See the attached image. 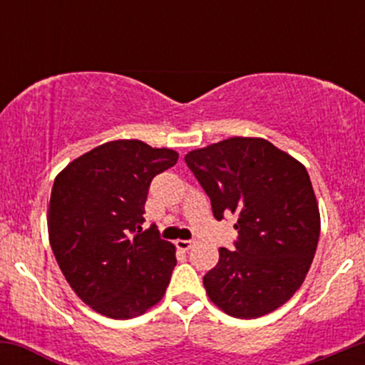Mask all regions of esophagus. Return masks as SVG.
<instances>
[{"instance_id": "obj_1", "label": "esophagus", "mask_w": 365, "mask_h": 365, "mask_svg": "<svg viewBox=\"0 0 365 365\" xmlns=\"http://www.w3.org/2000/svg\"><path fill=\"white\" fill-rule=\"evenodd\" d=\"M175 245H177V249H180V250H188L195 245V242L194 240H177L175 242Z\"/></svg>"}]
</instances>
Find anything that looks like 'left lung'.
<instances>
[{"label":"left lung","instance_id":"1","mask_svg":"<svg viewBox=\"0 0 365 365\" xmlns=\"http://www.w3.org/2000/svg\"><path fill=\"white\" fill-rule=\"evenodd\" d=\"M185 163L211 199L212 215H237L235 250L204 276L211 302L238 319L276 311L302 287L321 232L307 170L261 137L194 149Z\"/></svg>","mask_w":365,"mask_h":365}]
</instances>
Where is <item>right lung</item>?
<instances>
[{"label": "right lung", "instance_id": "right-lung-1", "mask_svg": "<svg viewBox=\"0 0 365 365\" xmlns=\"http://www.w3.org/2000/svg\"><path fill=\"white\" fill-rule=\"evenodd\" d=\"M178 153L137 139L98 145L54 178L49 244L78 299L111 319L154 307L177 266L175 245L142 232L150 180L177 165Z\"/></svg>", "mask_w": 365, "mask_h": 365}]
</instances>
